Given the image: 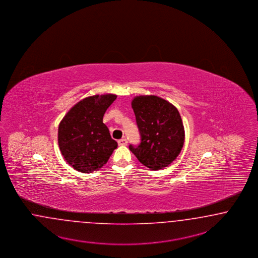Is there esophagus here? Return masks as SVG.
<instances>
[{
	"instance_id": "34e87169",
	"label": "esophagus",
	"mask_w": 258,
	"mask_h": 258,
	"mask_svg": "<svg viewBox=\"0 0 258 258\" xmlns=\"http://www.w3.org/2000/svg\"><path fill=\"white\" fill-rule=\"evenodd\" d=\"M118 144H119V146H125L127 144V140L125 138H122L118 141Z\"/></svg>"
}]
</instances>
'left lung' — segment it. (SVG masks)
<instances>
[{"label": "left lung", "mask_w": 258, "mask_h": 258, "mask_svg": "<svg viewBox=\"0 0 258 258\" xmlns=\"http://www.w3.org/2000/svg\"><path fill=\"white\" fill-rule=\"evenodd\" d=\"M140 143L130 145L137 159L149 169H164L183 148L184 125L177 108L157 96H137L132 103Z\"/></svg>", "instance_id": "left-lung-1"}]
</instances>
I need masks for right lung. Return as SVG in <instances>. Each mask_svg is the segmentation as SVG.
Returning <instances> with one entry per match:
<instances>
[{
    "mask_svg": "<svg viewBox=\"0 0 258 258\" xmlns=\"http://www.w3.org/2000/svg\"><path fill=\"white\" fill-rule=\"evenodd\" d=\"M116 97L107 94L85 98L62 118L58 130L59 148L76 170L87 173L103 167L117 148L103 123L106 110Z\"/></svg>",
    "mask_w": 258,
    "mask_h": 258,
    "instance_id": "1",
    "label": "right lung"
}]
</instances>
